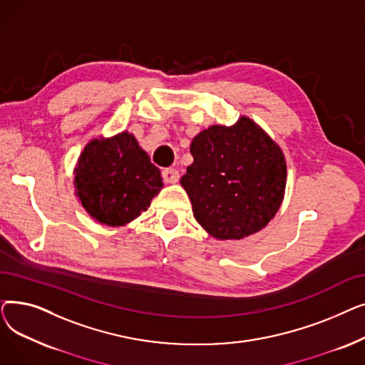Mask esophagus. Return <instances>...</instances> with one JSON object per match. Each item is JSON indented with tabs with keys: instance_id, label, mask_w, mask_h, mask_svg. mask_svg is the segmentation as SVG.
<instances>
[{
	"instance_id": "34e87169",
	"label": "esophagus",
	"mask_w": 365,
	"mask_h": 365,
	"mask_svg": "<svg viewBox=\"0 0 365 365\" xmlns=\"http://www.w3.org/2000/svg\"><path fill=\"white\" fill-rule=\"evenodd\" d=\"M179 171L176 168H165L163 171V179L167 183H178L179 182Z\"/></svg>"
}]
</instances>
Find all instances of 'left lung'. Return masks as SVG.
Returning <instances> with one entry per match:
<instances>
[{"mask_svg": "<svg viewBox=\"0 0 365 365\" xmlns=\"http://www.w3.org/2000/svg\"><path fill=\"white\" fill-rule=\"evenodd\" d=\"M190 153L194 163L180 185L194 217L213 238L241 240L274 219L285 194V157L252 118L210 125L194 138Z\"/></svg>", "mask_w": 365, "mask_h": 365, "instance_id": "8db88e82", "label": "left lung"}]
</instances>
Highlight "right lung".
<instances>
[{"instance_id": "obj_1", "label": "right lung", "mask_w": 365, "mask_h": 365, "mask_svg": "<svg viewBox=\"0 0 365 365\" xmlns=\"http://www.w3.org/2000/svg\"><path fill=\"white\" fill-rule=\"evenodd\" d=\"M75 195L86 212L106 226L139 217L164 186L160 170L134 134L91 139L73 168Z\"/></svg>"}]
</instances>
